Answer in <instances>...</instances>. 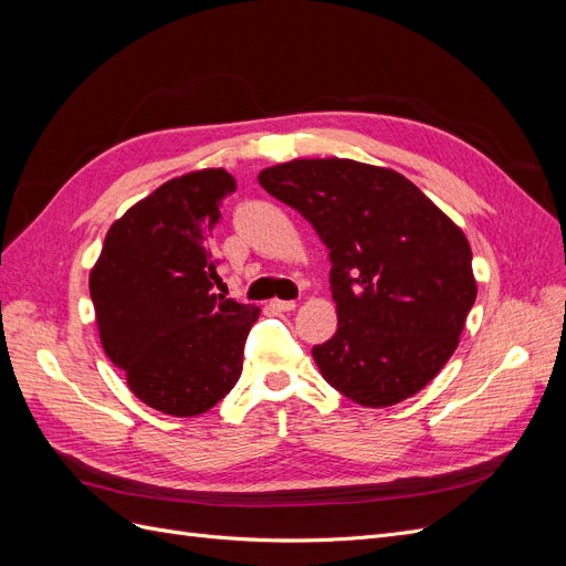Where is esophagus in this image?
Wrapping results in <instances>:
<instances>
[{"mask_svg":"<svg viewBox=\"0 0 566 566\" xmlns=\"http://www.w3.org/2000/svg\"><path fill=\"white\" fill-rule=\"evenodd\" d=\"M297 306L295 300H271V310L276 312H293Z\"/></svg>","mask_w":566,"mask_h":566,"instance_id":"34e87169","label":"esophagus"}]
</instances>
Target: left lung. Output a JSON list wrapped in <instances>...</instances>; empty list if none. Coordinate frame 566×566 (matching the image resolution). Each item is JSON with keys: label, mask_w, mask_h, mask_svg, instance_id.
I'll list each match as a JSON object with an SVG mask.
<instances>
[{"label": "left lung", "mask_w": 566, "mask_h": 566, "mask_svg": "<svg viewBox=\"0 0 566 566\" xmlns=\"http://www.w3.org/2000/svg\"><path fill=\"white\" fill-rule=\"evenodd\" d=\"M256 179L328 248L337 333L312 349L328 385L385 408L434 380L476 297L465 233L394 169L290 160Z\"/></svg>", "instance_id": "left-lung-1"}]
</instances>
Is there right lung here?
I'll return each mask as SVG.
<instances>
[{
  "mask_svg": "<svg viewBox=\"0 0 566 566\" xmlns=\"http://www.w3.org/2000/svg\"><path fill=\"white\" fill-rule=\"evenodd\" d=\"M235 191L224 169L165 181L108 229L90 273L96 325L129 389L167 416L219 403L243 370L260 306L214 295L212 231Z\"/></svg>",
  "mask_w": 566,
  "mask_h": 566,
  "instance_id": "add662e5",
  "label": "right lung"
}]
</instances>
